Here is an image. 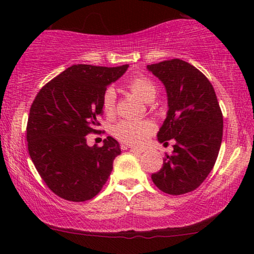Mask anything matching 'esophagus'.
Instances as JSON below:
<instances>
[{
  "instance_id": "obj_1",
  "label": "esophagus",
  "mask_w": 254,
  "mask_h": 254,
  "mask_svg": "<svg viewBox=\"0 0 254 254\" xmlns=\"http://www.w3.org/2000/svg\"><path fill=\"white\" fill-rule=\"evenodd\" d=\"M130 148V151H132V153H137V154H142L143 153V149H139V148H135V147H129Z\"/></svg>"
}]
</instances>
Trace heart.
I'll use <instances>...</instances> for the list:
<instances>
[{
	"mask_svg": "<svg viewBox=\"0 0 254 254\" xmlns=\"http://www.w3.org/2000/svg\"><path fill=\"white\" fill-rule=\"evenodd\" d=\"M127 87L133 94L143 101H153L156 95V86L150 78L143 75L131 77L127 82ZM116 92L113 88H107L104 92L101 104L107 116H112L116 110ZM155 130V125L150 121H122L116 125L113 133L119 141L124 143L139 145L143 144Z\"/></svg>",
	"mask_w": 254,
	"mask_h": 254,
	"instance_id": "obj_1",
	"label": "heart"
}]
</instances>
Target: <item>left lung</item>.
I'll list each match as a JSON object with an SVG mask.
<instances>
[{"label":"left lung","mask_w":254,"mask_h":254,"mask_svg":"<svg viewBox=\"0 0 254 254\" xmlns=\"http://www.w3.org/2000/svg\"><path fill=\"white\" fill-rule=\"evenodd\" d=\"M147 69L165 84L168 112L157 139L176 143L151 180L162 192L184 194L196 190L209 176L223 135V117L210 81L185 61H164Z\"/></svg>","instance_id":"left-lung-1"}]
</instances>
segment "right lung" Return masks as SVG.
Here are the masks:
<instances>
[{
    "instance_id": "add662e5",
    "label": "right lung",
    "mask_w": 254,
    "mask_h": 254,
    "mask_svg": "<svg viewBox=\"0 0 254 254\" xmlns=\"http://www.w3.org/2000/svg\"><path fill=\"white\" fill-rule=\"evenodd\" d=\"M129 68L76 64L48 82L34 99L27 122L28 153L48 188L63 199L84 202L100 192L122 153L113 137L103 147L86 136L101 132V99Z\"/></svg>"
}]
</instances>
